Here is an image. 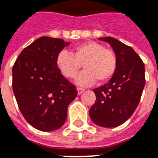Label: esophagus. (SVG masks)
Returning <instances> with one entry per match:
<instances>
[{
  "instance_id": "obj_1",
  "label": "esophagus",
  "mask_w": 158,
  "mask_h": 158,
  "mask_svg": "<svg viewBox=\"0 0 158 158\" xmlns=\"http://www.w3.org/2000/svg\"><path fill=\"white\" fill-rule=\"evenodd\" d=\"M84 89L83 88H81V87H77V91H78V95H81L83 92Z\"/></svg>"
}]
</instances>
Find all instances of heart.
Segmentation results:
<instances>
[{
  "instance_id": "b5f03b06",
  "label": "heart",
  "mask_w": 158,
  "mask_h": 158,
  "mask_svg": "<svg viewBox=\"0 0 158 158\" xmlns=\"http://www.w3.org/2000/svg\"><path fill=\"white\" fill-rule=\"evenodd\" d=\"M83 64L84 71L77 77L78 85L91 86L108 81L116 73L117 57L113 50L105 48L95 42H86L77 45L71 53L61 51L56 59V66L61 74L67 79L75 78Z\"/></svg>"
}]
</instances>
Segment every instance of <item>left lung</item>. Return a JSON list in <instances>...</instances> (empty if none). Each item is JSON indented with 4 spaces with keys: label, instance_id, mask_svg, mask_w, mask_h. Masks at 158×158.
I'll return each mask as SVG.
<instances>
[{
    "label": "left lung",
    "instance_id": "1",
    "mask_svg": "<svg viewBox=\"0 0 158 158\" xmlns=\"http://www.w3.org/2000/svg\"><path fill=\"white\" fill-rule=\"evenodd\" d=\"M99 39L111 45L117 68L108 83L93 90L96 99L89 115L99 126L114 128L129 119L138 106L145 84L144 64L132 47L116 38Z\"/></svg>",
    "mask_w": 158,
    "mask_h": 158
}]
</instances>
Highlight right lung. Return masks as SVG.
I'll list each match as a JSON object with an SVG mask.
<instances>
[{
  "label": "right lung",
  "instance_id": "right-lung-1",
  "mask_svg": "<svg viewBox=\"0 0 158 158\" xmlns=\"http://www.w3.org/2000/svg\"><path fill=\"white\" fill-rule=\"evenodd\" d=\"M70 42L41 37L24 49L13 67V91L26 121L40 131L56 130L67 120L77 96L74 84L56 66L58 54Z\"/></svg>",
  "mask_w": 158,
  "mask_h": 158
}]
</instances>
